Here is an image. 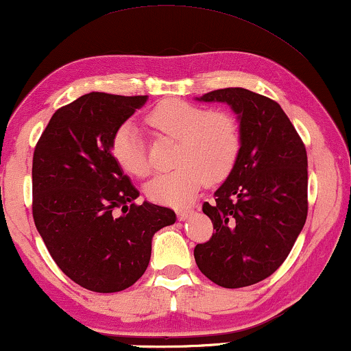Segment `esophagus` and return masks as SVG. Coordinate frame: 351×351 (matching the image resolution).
I'll list each match as a JSON object with an SVG mask.
<instances>
[{
    "instance_id": "esophagus-1",
    "label": "esophagus",
    "mask_w": 351,
    "mask_h": 351,
    "mask_svg": "<svg viewBox=\"0 0 351 351\" xmlns=\"http://www.w3.org/2000/svg\"><path fill=\"white\" fill-rule=\"evenodd\" d=\"M192 213H194V211H192V210H178L176 211L178 219H180V221H186Z\"/></svg>"
}]
</instances>
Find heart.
Instances as JSON below:
<instances>
[{"instance_id": "b5f03b06", "label": "heart", "mask_w": 351, "mask_h": 351, "mask_svg": "<svg viewBox=\"0 0 351 351\" xmlns=\"http://www.w3.org/2000/svg\"><path fill=\"white\" fill-rule=\"evenodd\" d=\"M157 132L176 138L173 170L156 175L145 187L152 202L187 205L204 181L218 182L230 173L240 152V127L230 114L210 111L182 100H164L147 114ZM112 154L127 173L146 176L151 170L145 141L133 122L122 124L112 138Z\"/></svg>"}]
</instances>
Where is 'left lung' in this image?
<instances>
[{"label": "left lung", "instance_id": "obj_1", "mask_svg": "<svg viewBox=\"0 0 351 351\" xmlns=\"http://www.w3.org/2000/svg\"><path fill=\"white\" fill-rule=\"evenodd\" d=\"M195 100L226 103L237 114L240 152L229 176L204 204L215 234L195 246L200 272L223 288H243L272 275L307 219V151L278 103L243 87Z\"/></svg>", "mask_w": 351, "mask_h": 351}]
</instances>
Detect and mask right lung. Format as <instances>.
Returning a JSON list of instances; mask_svg holds the SVG:
<instances>
[{
  "label": "right lung",
  "instance_id": "obj_1",
  "mask_svg": "<svg viewBox=\"0 0 351 351\" xmlns=\"http://www.w3.org/2000/svg\"><path fill=\"white\" fill-rule=\"evenodd\" d=\"M147 95L90 92L53 112L33 154V219L66 276L95 293L127 289L145 274L152 237L175 224L112 156V138ZM121 209L122 215H116Z\"/></svg>",
  "mask_w": 351,
  "mask_h": 351
}]
</instances>
